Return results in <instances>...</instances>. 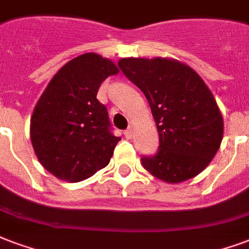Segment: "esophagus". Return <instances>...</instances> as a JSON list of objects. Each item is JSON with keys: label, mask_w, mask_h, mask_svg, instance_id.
I'll return each mask as SVG.
<instances>
[{"label": "esophagus", "mask_w": 249, "mask_h": 249, "mask_svg": "<svg viewBox=\"0 0 249 249\" xmlns=\"http://www.w3.org/2000/svg\"><path fill=\"white\" fill-rule=\"evenodd\" d=\"M132 128L131 127H128V128H127V130H124V132H123V134H124V136H126L127 139H131L132 138Z\"/></svg>", "instance_id": "1"}]
</instances>
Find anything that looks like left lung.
I'll use <instances>...</instances> for the list:
<instances>
[{"mask_svg": "<svg viewBox=\"0 0 249 249\" xmlns=\"http://www.w3.org/2000/svg\"><path fill=\"white\" fill-rule=\"evenodd\" d=\"M118 67L144 93L158 126V152L142 156V165L171 184L201 173L223 138V119L202 78L188 65L160 57H127Z\"/></svg>", "mask_w": 249, "mask_h": 249, "instance_id": "obj_1", "label": "left lung"}]
</instances>
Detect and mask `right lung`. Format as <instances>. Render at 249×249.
<instances>
[{
	"label": "right lung",
	"instance_id": "right-lung-1",
	"mask_svg": "<svg viewBox=\"0 0 249 249\" xmlns=\"http://www.w3.org/2000/svg\"><path fill=\"white\" fill-rule=\"evenodd\" d=\"M117 73L113 61L84 53L61 67L39 98L31 117V143L40 164L57 178L78 182L109 164L121 138L113 134L97 93Z\"/></svg>",
	"mask_w": 249,
	"mask_h": 249
}]
</instances>
